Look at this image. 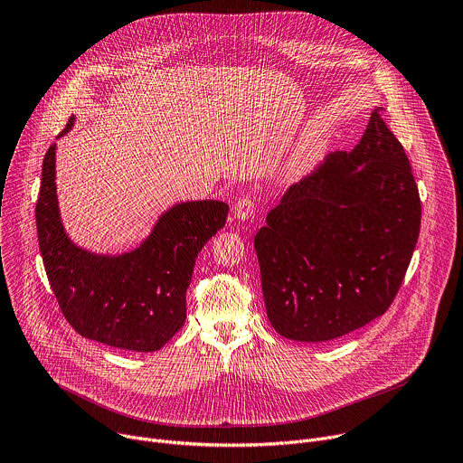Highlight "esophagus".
Instances as JSON below:
<instances>
[{"instance_id": "esophagus-1", "label": "esophagus", "mask_w": 463, "mask_h": 463, "mask_svg": "<svg viewBox=\"0 0 463 463\" xmlns=\"http://www.w3.org/2000/svg\"><path fill=\"white\" fill-rule=\"evenodd\" d=\"M234 216L238 218V220H241V222H247V220H250L252 216H254V213H256V202L252 200V197H241V200H238L236 203H234Z\"/></svg>"}]
</instances>
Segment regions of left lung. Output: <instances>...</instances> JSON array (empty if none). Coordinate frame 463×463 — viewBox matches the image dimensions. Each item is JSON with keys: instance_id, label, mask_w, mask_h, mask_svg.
Here are the masks:
<instances>
[{"instance_id": "obj_1", "label": "left lung", "mask_w": 463, "mask_h": 463, "mask_svg": "<svg viewBox=\"0 0 463 463\" xmlns=\"http://www.w3.org/2000/svg\"><path fill=\"white\" fill-rule=\"evenodd\" d=\"M420 223L411 163L377 106L359 145L327 154L254 236L277 334L326 343L381 317L400 291Z\"/></svg>"}]
</instances>
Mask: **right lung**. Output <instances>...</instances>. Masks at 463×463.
I'll use <instances>...</instances> for the list:
<instances>
[{"mask_svg":"<svg viewBox=\"0 0 463 463\" xmlns=\"http://www.w3.org/2000/svg\"><path fill=\"white\" fill-rule=\"evenodd\" d=\"M75 117L58 137L70 134ZM218 200L172 205L131 250L100 254L77 245L61 223L56 195V143L42 166L36 203L38 243L60 309L77 332L113 348L161 350L184 324L195 258L225 225Z\"/></svg>","mask_w":463,"mask_h":463,"instance_id":"obj_1","label":"right lung"}]
</instances>
